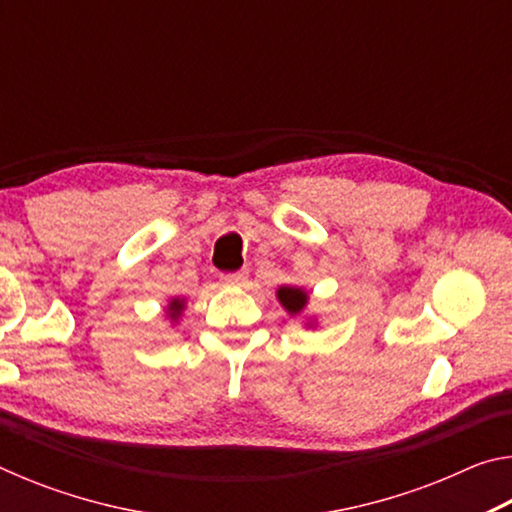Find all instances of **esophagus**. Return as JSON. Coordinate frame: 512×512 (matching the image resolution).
<instances>
[{
  "mask_svg": "<svg viewBox=\"0 0 512 512\" xmlns=\"http://www.w3.org/2000/svg\"><path fill=\"white\" fill-rule=\"evenodd\" d=\"M221 282L228 284V287H244L248 282V271H237V273H223Z\"/></svg>",
  "mask_w": 512,
  "mask_h": 512,
  "instance_id": "34e87169",
  "label": "esophagus"
}]
</instances>
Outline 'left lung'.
<instances>
[{"label":"left lung","instance_id":"1","mask_svg":"<svg viewBox=\"0 0 512 512\" xmlns=\"http://www.w3.org/2000/svg\"><path fill=\"white\" fill-rule=\"evenodd\" d=\"M277 298H280L282 305L287 307L291 314H298V311L305 307L307 293L296 289V287H280V291H277Z\"/></svg>","mask_w":512,"mask_h":512}]
</instances>
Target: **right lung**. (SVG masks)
<instances>
[{
  "label": "right lung",
  "mask_w": 512,
  "mask_h": 512,
  "mask_svg": "<svg viewBox=\"0 0 512 512\" xmlns=\"http://www.w3.org/2000/svg\"><path fill=\"white\" fill-rule=\"evenodd\" d=\"M169 309L173 311V316H176V314H178V311H180V309H183V302L173 300V302H171V307H169Z\"/></svg>",
  "instance_id": "obj_1"
}]
</instances>
